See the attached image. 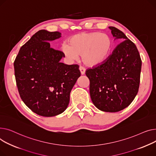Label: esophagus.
<instances>
[{
    "mask_svg": "<svg viewBox=\"0 0 156 156\" xmlns=\"http://www.w3.org/2000/svg\"><path fill=\"white\" fill-rule=\"evenodd\" d=\"M79 70H80V73H81L82 75H84V74H85L86 70H85V68H84V67H83L82 66H80V67H79Z\"/></svg>",
    "mask_w": 156,
    "mask_h": 156,
    "instance_id": "esophagus-1",
    "label": "esophagus"
}]
</instances>
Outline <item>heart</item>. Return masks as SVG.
<instances>
[{"label": "heart", "mask_w": 156, "mask_h": 156, "mask_svg": "<svg viewBox=\"0 0 156 156\" xmlns=\"http://www.w3.org/2000/svg\"><path fill=\"white\" fill-rule=\"evenodd\" d=\"M112 40L105 33H82L71 37L69 45L64 44L62 50L70 60H77L82 55V60L89 67L101 64L107 58L112 48Z\"/></svg>", "instance_id": "obj_1"}]
</instances>
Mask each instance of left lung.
<instances>
[{"label":"left lung","instance_id":"left-lung-1","mask_svg":"<svg viewBox=\"0 0 156 156\" xmlns=\"http://www.w3.org/2000/svg\"><path fill=\"white\" fill-rule=\"evenodd\" d=\"M121 42L101 65L87 69L89 92L94 106L105 112H118L129 106L139 91L142 60L135 44L120 30L109 27Z\"/></svg>","mask_w":156,"mask_h":156}]
</instances>
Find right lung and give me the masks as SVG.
<instances>
[{
  "label": "right lung",
  "mask_w": 156,
  "mask_h": 156,
  "mask_svg": "<svg viewBox=\"0 0 156 156\" xmlns=\"http://www.w3.org/2000/svg\"><path fill=\"white\" fill-rule=\"evenodd\" d=\"M61 33L41 30L23 45L14 62L18 91L24 104L38 115L51 117L67 109L70 94L80 76L78 65L60 61L64 53L49 41Z\"/></svg>",
  "instance_id": "right-lung-1"
}]
</instances>
